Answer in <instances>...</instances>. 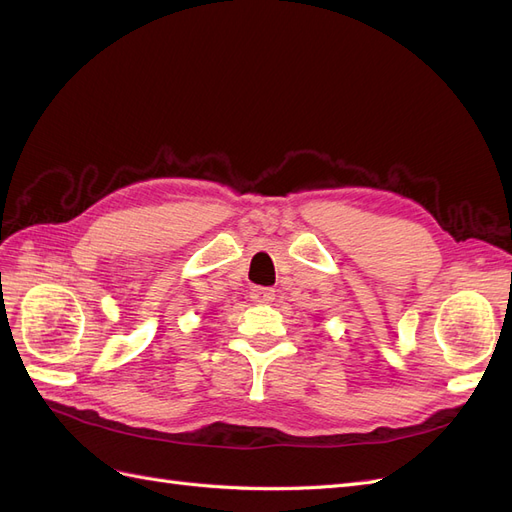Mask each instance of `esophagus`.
<instances>
[{
    "label": "esophagus",
    "mask_w": 512,
    "mask_h": 512,
    "mask_svg": "<svg viewBox=\"0 0 512 512\" xmlns=\"http://www.w3.org/2000/svg\"><path fill=\"white\" fill-rule=\"evenodd\" d=\"M250 297L258 305H267V303H271L275 299V290L273 288H265V286H256V288H252Z\"/></svg>",
    "instance_id": "1"
}]
</instances>
